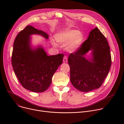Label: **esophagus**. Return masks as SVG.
<instances>
[{
  "instance_id": "obj_1",
  "label": "esophagus",
  "mask_w": 124,
  "mask_h": 124,
  "mask_svg": "<svg viewBox=\"0 0 124 124\" xmlns=\"http://www.w3.org/2000/svg\"><path fill=\"white\" fill-rule=\"evenodd\" d=\"M63 62L64 63H67L68 62V57L66 56H65L63 58Z\"/></svg>"
}]
</instances>
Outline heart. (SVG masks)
<instances>
[{
	"label": "heart",
	"instance_id": "b5f03b06",
	"mask_svg": "<svg viewBox=\"0 0 124 124\" xmlns=\"http://www.w3.org/2000/svg\"><path fill=\"white\" fill-rule=\"evenodd\" d=\"M55 39L61 44H66L67 49L73 52L77 49L81 45L83 40V35L78 30L75 29H64L60 30L55 34ZM53 44L56 46V43L52 41Z\"/></svg>",
	"mask_w": 124,
	"mask_h": 124
}]
</instances>
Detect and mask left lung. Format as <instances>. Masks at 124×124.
<instances>
[{
	"label": "left lung",
	"instance_id": "1",
	"mask_svg": "<svg viewBox=\"0 0 124 124\" xmlns=\"http://www.w3.org/2000/svg\"><path fill=\"white\" fill-rule=\"evenodd\" d=\"M92 51V58L84 56ZM70 67V80L78 90L87 92L100 88L108 75L111 65L108 42L97 27L92 29L89 37L68 61Z\"/></svg>",
	"mask_w": 124,
	"mask_h": 124
}]
</instances>
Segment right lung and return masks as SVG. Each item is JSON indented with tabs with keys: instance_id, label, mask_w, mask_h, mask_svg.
<instances>
[{
	"instance_id": "right-lung-1",
	"label": "right lung",
	"mask_w": 124,
	"mask_h": 124,
	"mask_svg": "<svg viewBox=\"0 0 124 124\" xmlns=\"http://www.w3.org/2000/svg\"><path fill=\"white\" fill-rule=\"evenodd\" d=\"M32 34L48 38L46 32L30 25L26 26L14 41L12 64L16 76L25 89L41 93L49 87L53 76L62 63L64 55L48 56L41 46L33 49L30 45Z\"/></svg>"
}]
</instances>
